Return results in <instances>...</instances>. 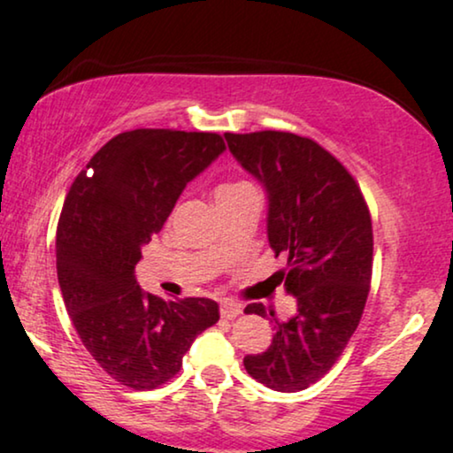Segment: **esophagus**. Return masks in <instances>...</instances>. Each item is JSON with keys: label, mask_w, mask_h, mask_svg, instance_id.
Listing matches in <instances>:
<instances>
[{"label": "esophagus", "mask_w": 453, "mask_h": 453, "mask_svg": "<svg viewBox=\"0 0 453 453\" xmlns=\"http://www.w3.org/2000/svg\"><path fill=\"white\" fill-rule=\"evenodd\" d=\"M219 311H221L223 319H234V317H238L242 313V304L234 303V300H221Z\"/></svg>", "instance_id": "esophagus-1"}]
</instances>
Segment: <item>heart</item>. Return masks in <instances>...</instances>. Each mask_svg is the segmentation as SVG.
Here are the masks:
<instances>
[{
  "label": "heart",
  "mask_w": 453,
  "mask_h": 453,
  "mask_svg": "<svg viewBox=\"0 0 453 453\" xmlns=\"http://www.w3.org/2000/svg\"><path fill=\"white\" fill-rule=\"evenodd\" d=\"M241 185H247V183H244V180H236V183H226V185H221L219 189H217V191H223V189H234V187H241Z\"/></svg>",
  "instance_id": "obj_1"
}]
</instances>
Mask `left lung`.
<instances>
[{
	"label": "left lung",
	"instance_id": "8db88e82",
	"mask_svg": "<svg viewBox=\"0 0 453 453\" xmlns=\"http://www.w3.org/2000/svg\"><path fill=\"white\" fill-rule=\"evenodd\" d=\"M230 153L268 194V242L288 256L285 292L298 304L279 321L253 303L244 313L273 317L266 351L244 357L253 379L298 392L334 366L360 324L372 274V223L353 176L315 140L289 132L226 134Z\"/></svg>",
	"mask_w": 453,
	"mask_h": 453
}]
</instances>
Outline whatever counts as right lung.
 <instances>
[{
	"label": "right lung",
	"mask_w": 453,
	"mask_h": 453,
	"mask_svg": "<svg viewBox=\"0 0 453 453\" xmlns=\"http://www.w3.org/2000/svg\"><path fill=\"white\" fill-rule=\"evenodd\" d=\"M223 150L219 134L132 129L108 140L67 191L57 226L61 294L82 345L123 386L173 379L196 336L219 321L215 300L147 294L134 268L187 183Z\"/></svg>",
	"instance_id": "1"
}]
</instances>
